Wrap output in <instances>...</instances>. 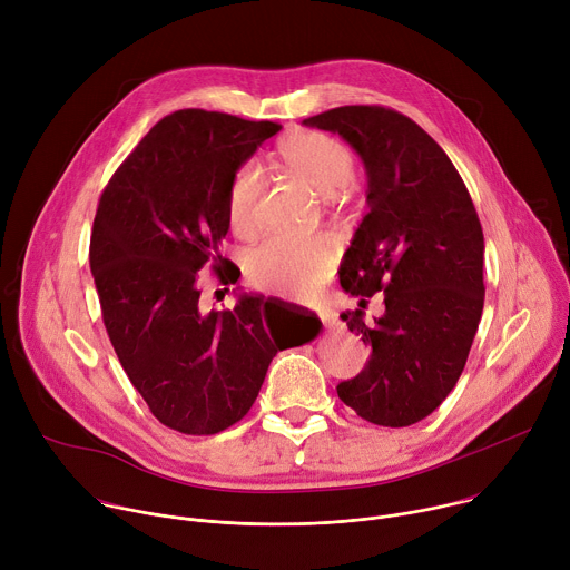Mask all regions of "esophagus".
<instances>
[{
  "label": "esophagus",
  "mask_w": 570,
  "mask_h": 570,
  "mask_svg": "<svg viewBox=\"0 0 570 570\" xmlns=\"http://www.w3.org/2000/svg\"><path fill=\"white\" fill-rule=\"evenodd\" d=\"M317 317L322 320V324L327 330H338L341 327V322H338V317L332 313V311H327V308H317Z\"/></svg>",
  "instance_id": "1"
}]
</instances>
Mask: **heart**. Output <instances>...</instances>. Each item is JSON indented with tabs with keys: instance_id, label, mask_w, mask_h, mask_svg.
Wrapping results in <instances>:
<instances>
[{
	"instance_id": "1",
	"label": "heart",
	"mask_w": 570,
	"mask_h": 570,
	"mask_svg": "<svg viewBox=\"0 0 570 570\" xmlns=\"http://www.w3.org/2000/svg\"><path fill=\"white\" fill-rule=\"evenodd\" d=\"M279 157L291 174L322 196L345 189L356 174L354 153L336 137L317 130H299L279 144ZM264 174L246 161L232 176L227 189L229 227L248 236L257 227ZM336 262V243L330 236H271L248 255V277L262 291L311 295L330 275Z\"/></svg>"
}]
</instances>
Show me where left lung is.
Wrapping results in <instances>:
<instances>
[{
  "label": "left lung",
  "instance_id": "obj_1",
  "mask_svg": "<svg viewBox=\"0 0 570 570\" xmlns=\"http://www.w3.org/2000/svg\"><path fill=\"white\" fill-rule=\"evenodd\" d=\"M338 132L363 159L370 212L341 264V286L384 291L386 313L341 317L372 350L363 372L338 383L358 417L401 429L429 417L455 387L484 304V238L473 200L440 144L383 106H343L304 119Z\"/></svg>",
  "mask_w": 570,
  "mask_h": 570
}]
</instances>
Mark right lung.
Wrapping results in <instances>:
<instances>
[{"mask_svg":"<svg viewBox=\"0 0 570 570\" xmlns=\"http://www.w3.org/2000/svg\"><path fill=\"white\" fill-rule=\"evenodd\" d=\"M198 108L157 121L106 185L90 268L110 343L148 411L185 435H214L248 415L273 356L308 343L277 334L268 302L240 295L232 311L200 308V273L236 284L220 255L227 189L257 146L279 132Z\"/></svg>","mask_w":570,"mask_h":570,"instance_id":"add662e5","label":"right lung"}]
</instances>
